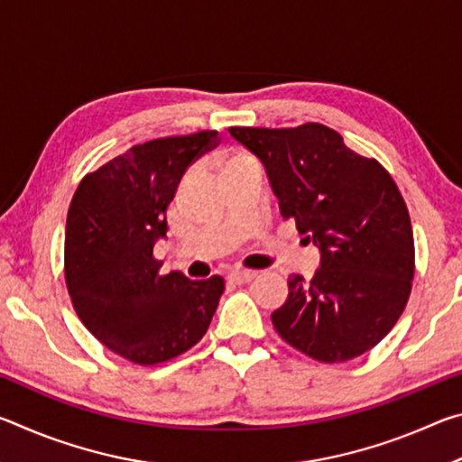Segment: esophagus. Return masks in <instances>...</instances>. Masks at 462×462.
<instances>
[{"mask_svg":"<svg viewBox=\"0 0 462 462\" xmlns=\"http://www.w3.org/2000/svg\"><path fill=\"white\" fill-rule=\"evenodd\" d=\"M253 279H254L253 271H232V273H228V281H230V283H236V285L248 283V281H253Z\"/></svg>","mask_w":462,"mask_h":462,"instance_id":"1","label":"esophagus"}]
</instances>
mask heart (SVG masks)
Listing matches in <instances>:
<instances>
[{
    "label": "heart",
    "instance_id": "obj_1",
    "mask_svg": "<svg viewBox=\"0 0 462 462\" xmlns=\"http://www.w3.org/2000/svg\"><path fill=\"white\" fill-rule=\"evenodd\" d=\"M250 167H259V162H256L253 156L246 152H234L228 156V161H226L224 173H226V177H228L232 173H236V171H245Z\"/></svg>",
    "mask_w": 462,
    "mask_h": 462
}]
</instances>
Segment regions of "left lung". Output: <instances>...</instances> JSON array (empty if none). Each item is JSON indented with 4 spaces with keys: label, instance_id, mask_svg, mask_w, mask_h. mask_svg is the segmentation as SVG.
Instances as JSON below:
<instances>
[{
    "label": "left lung",
    "instance_id": "obj_1",
    "mask_svg": "<svg viewBox=\"0 0 462 462\" xmlns=\"http://www.w3.org/2000/svg\"><path fill=\"white\" fill-rule=\"evenodd\" d=\"M267 171L283 217L319 250L311 281L289 275L271 314L281 338L319 363H344L379 344L400 319L413 279L408 208L374 159L322 124L230 128Z\"/></svg>",
    "mask_w": 462,
    "mask_h": 462
}]
</instances>
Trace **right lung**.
<instances>
[{"label":"right lung","instance_id":"add662e5","mask_svg":"<svg viewBox=\"0 0 462 462\" xmlns=\"http://www.w3.org/2000/svg\"><path fill=\"white\" fill-rule=\"evenodd\" d=\"M217 144L216 130L132 146L85 175L65 234V277L77 316L112 353L136 365L175 358L208 332L224 279L161 275L152 256L187 167Z\"/></svg>","mask_w":462,"mask_h":462}]
</instances>
